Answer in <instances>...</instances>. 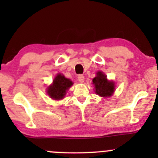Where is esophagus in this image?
<instances>
[{"mask_svg":"<svg viewBox=\"0 0 158 158\" xmlns=\"http://www.w3.org/2000/svg\"><path fill=\"white\" fill-rule=\"evenodd\" d=\"M78 79H79V82L82 83V82H84V79H85V77H84L83 75H79V76H78Z\"/></svg>","mask_w":158,"mask_h":158,"instance_id":"1","label":"esophagus"}]
</instances>
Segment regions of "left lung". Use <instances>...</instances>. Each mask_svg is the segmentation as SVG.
<instances>
[{"mask_svg": "<svg viewBox=\"0 0 158 158\" xmlns=\"http://www.w3.org/2000/svg\"><path fill=\"white\" fill-rule=\"evenodd\" d=\"M96 76L92 79V83L95 85V92L102 97L111 96L114 90L113 82L107 80V77L102 72H98Z\"/></svg>", "mask_w": 158, "mask_h": 158, "instance_id": "obj_1", "label": "left lung"}]
</instances>
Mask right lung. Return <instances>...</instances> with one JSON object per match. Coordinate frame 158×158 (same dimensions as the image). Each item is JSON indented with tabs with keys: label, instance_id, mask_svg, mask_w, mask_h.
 Returning <instances> with one entry per match:
<instances>
[{
	"label": "right lung",
	"instance_id": "obj_1",
	"mask_svg": "<svg viewBox=\"0 0 158 158\" xmlns=\"http://www.w3.org/2000/svg\"><path fill=\"white\" fill-rule=\"evenodd\" d=\"M73 85V82L69 79L65 78L64 76L58 74L53 79L52 85L49 87L47 92L52 98L56 100L64 98L66 92Z\"/></svg>",
	"mask_w": 158,
	"mask_h": 158
}]
</instances>
